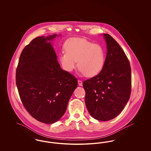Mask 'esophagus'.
I'll list each match as a JSON object with an SVG mask.
<instances>
[{"mask_svg":"<svg viewBox=\"0 0 151 151\" xmlns=\"http://www.w3.org/2000/svg\"><path fill=\"white\" fill-rule=\"evenodd\" d=\"M78 84L79 86H83V82L81 80H78Z\"/></svg>","mask_w":151,"mask_h":151,"instance_id":"esophagus-1","label":"esophagus"}]
</instances>
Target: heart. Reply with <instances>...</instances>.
I'll list each match as a JSON object with an SVG mask.
<instances>
[{
  "mask_svg": "<svg viewBox=\"0 0 151 151\" xmlns=\"http://www.w3.org/2000/svg\"><path fill=\"white\" fill-rule=\"evenodd\" d=\"M65 51L60 54L59 59L65 70L71 72L78 66L84 75L91 78L102 71L105 62L106 54L100 44L86 39L73 38L65 44Z\"/></svg>",
  "mask_w": 151,
  "mask_h": 151,
  "instance_id": "b5f03b06",
  "label": "heart"
}]
</instances>
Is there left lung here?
Masks as SVG:
<instances>
[{"instance_id": "1", "label": "left lung", "mask_w": 151, "mask_h": 151, "mask_svg": "<svg viewBox=\"0 0 151 151\" xmlns=\"http://www.w3.org/2000/svg\"><path fill=\"white\" fill-rule=\"evenodd\" d=\"M107 54L104 66L97 76L85 80L86 108L94 119L108 121L119 115L129 100L131 70L129 60L115 40L103 34Z\"/></svg>"}]
</instances>
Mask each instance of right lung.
I'll return each instance as SVG.
<instances>
[{"mask_svg": "<svg viewBox=\"0 0 151 151\" xmlns=\"http://www.w3.org/2000/svg\"><path fill=\"white\" fill-rule=\"evenodd\" d=\"M61 35H59L60 36ZM57 34L38 37L22 52L16 82L22 103L34 118L50 124L65 114L78 80L63 70L51 42Z\"/></svg>", "mask_w": 151, "mask_h": 151, "instance_id": "obj_1", "label": "right lung"}]
</instances>
